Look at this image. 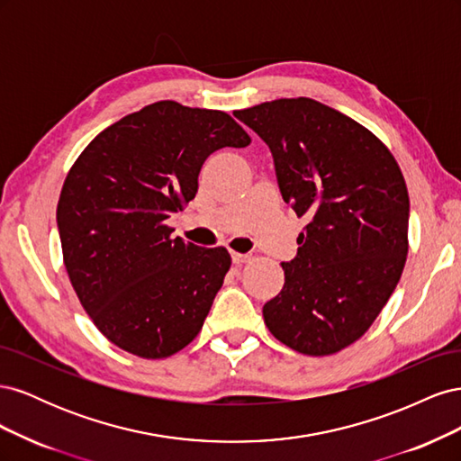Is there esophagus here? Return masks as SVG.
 Segmentation results:
<instances>
[{
	"label": "esophagus",
	"instance_id": "34e87169",
	"mask_svg": "<svg viewBox=\"0 0 461 461\" xmlns=\"http://www.w3.org/2000/svg\"><path fill=\"white\" fill-rule=\"evenodd\" d=\"M232 261L236 265H242V263L252 261V256H249V254H240V252H232Z\"/></svg>",
	"mask_w": 461,
	"mask_h": 461
}]
</instances>
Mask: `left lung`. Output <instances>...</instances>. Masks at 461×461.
Wrapping results in <instances>:
<instances>
[{
  "instance_id": "8db88e82",
  "label": "left lung",
  "mask_w": 461,
  "mask_h": 461,
  "mask_svg": "<svg viewBox=\"0 0 461 461\" xmlns=\"http://www.w3.org/2000/svg\"><path fill=\"white\" fill-rule=\"evenodd\" d=\"M234 117L271 148L283 200L310 222L285 286L263 305L276 340L330 356L364 337L408 258L410 196L400 165L364 124L312 97L265 102Z\"/></svg>"
}]
</instances>
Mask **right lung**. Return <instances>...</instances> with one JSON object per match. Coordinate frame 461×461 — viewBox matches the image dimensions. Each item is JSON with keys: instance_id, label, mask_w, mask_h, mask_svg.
<instances>
[{"instance_id": "1", "label": "right lung", "mask_w": 461, "mask_h": 461, "mask_svg": "<svg viewBox=\"0 0 461 461\" xmlns=\"http://www.w3.org/2000/svg\"><path fill=\"white\" fill-rule=\"evenodd\" d=\"M252 138L225 111L163 100L122 117L67 173L58 227L71 285L104 337L144 359L183 350L230 269L227 248L173 239L209 153Z\"/></svg>"}]
</instances>
